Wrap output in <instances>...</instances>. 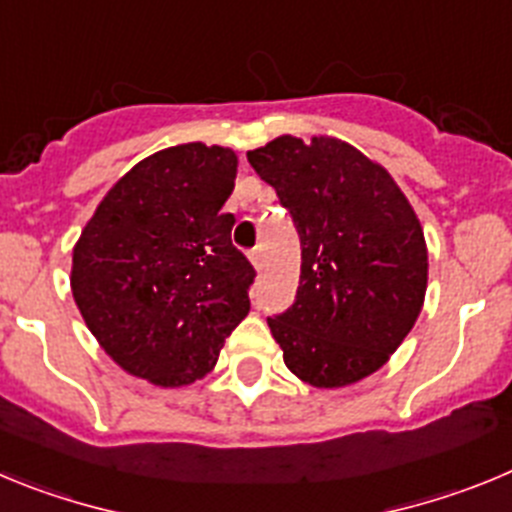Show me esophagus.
I'll list each match as a JSON object with an SVG mask.
<instances>
[{
  "instance_id": "obj_1",
  "label": "esophagus",
  "mask_w": 512,
  "mask_h": 512,
  "mask_svg": "<svg viewBox=\"0 0 512 512\" xmlns=\"http://www.w3.org/2000/svg\"><path fill=\"white\" fill-rule=\"evenodd\" d=\"M250 262L257 267V270H260V267H262V247H255V250H250Z\"/></svg>"
}]
</instances>
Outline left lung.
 Returning <instances> with one entry per match:
<instances>
[{
    "label": "left lung",
    "mask_w": 512,
    "mask_h": 512,
    "mask_svg": "<svg viewBox=\"0 0 512 512\" xmlns=\"http://www.w3.org/2000/svg\"><path fill=\"white\" fill-rule=\"evenodd\" d=\"M301 237L296 303L267 319L285 367L313 388L380 370L421 313L428 252L388 170L336 137H275L247 153Z\"/></svg>",
    "instance_id": "obj_1"
}]
</instances>
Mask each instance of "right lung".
Instances as JSON below:
<instances>
[{
	"label": "right lung",
	"instance_id": "right-lung-1",
	"mask_svg": "<svg viewBox=\"0 0 512 512\" xmlns=\"http://www.w3.org/2000/svg\"><path fill=\"white\" fill-rule=\"evenodd\" d=\"M237 155L165 147L124 173L73 247L71 290L101 349L130 375L181 388L214 370L250 313L255 267L232 245Z\"/></svg>",
	"mask_w": 512,
	"mask_h": 512
}]
</instances>
